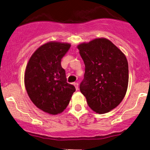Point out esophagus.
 I'll list each match as a JSON object with an SVG mask.
<instances>
[{"mask_svg": "<svg viewBox=\"0 0 150 150\" xmlns=\"http://www.w3.org/2000/svg\"><path fill=\"white\" fill-rule=\"evenodd\" d=\"M73 85L75 86V88H76V90H78V83L75 82L73 83Z\"/></svg>", "mask_w": 150, "mask_h": 150, "instance_id": "obj_1", "label": "esophagus"}]
</instances>
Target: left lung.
<instances>
[{"instance_id":"obj_1","label":"left lung","mask_w":150,"mask_h":150,"mask_svg":"<svg viewBox=\"0 0 150 150\" xmlns=\"http://www.w3.org/2000/svg\"><path fill=\"white\" fill-rule=\"evenodd\" d=\"M78 48L85 64L80 90L91 110L100 114L108 113L120 105L127 92V58L105 38L81 43Z\"/></svg>"}]
</instances>
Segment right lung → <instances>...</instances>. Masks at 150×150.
Returning a JSON list of instances; mask_svg holds the SVG:
<instances>
[{
	"instance_id": "add662e5",
	"label": "right lung",
	"mask_w": 150,
	"mask_h": 150,
	"mask_svg": "<svg viewBox=\"0 0 150 150\" xmlns=\"http://www.w3.org/2000/svg\"><path fill=\"white\" fill-rule=\"evenodd\" d=\"M70 46L59 42L45 43L32 54L25 68L24 82L28 97L38 108L51 115L63 112L75 91V86L67 82L61 65Z\"/></svg>"
}]
</instances>
